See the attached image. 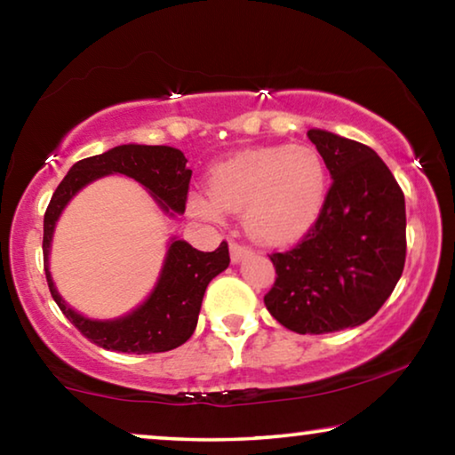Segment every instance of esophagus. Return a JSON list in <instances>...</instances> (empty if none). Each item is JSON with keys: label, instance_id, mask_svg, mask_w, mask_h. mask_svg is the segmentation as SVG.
<instances>
[{"label": "esophagus", "instance_id": "1", "mask_svg": "<svg viewBox=\"0 0 455 455\" xmlns=\"http://www.w3.org/2000/svg\"><path fill=\"white\" fill-rule=\"evenodd\" d=\"M251 246H246V244H238V243H230V259H233V263H241V260L244 259V257H249L251 255Z\"/></svg>", "mask_w": 455, "mask_h": 455}]
</instances>
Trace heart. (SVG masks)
Returning <instances> with one entry per match:
<instances>
[{
	"instance_id": "obj_1",
	"label": "heart",
	"mask_w": 455,
	"mask_h": 455,
	"mask_svg": "<svg viewBox=\"0 0 455 455\" xmlns=\"http://www.w3.org/2000/svg\"><path fill=\"white\" fill-rule=\"evenodd\" d=\"M327 187V166L311 146H267L214 166L211 192L190 195L188 206L206 220L243 211V225L255 241L287 244L319 219Z\"/></svg>"
}]
</instances>
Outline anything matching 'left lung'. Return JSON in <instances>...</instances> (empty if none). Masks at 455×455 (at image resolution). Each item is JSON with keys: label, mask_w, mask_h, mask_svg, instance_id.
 <instances>
[{"label": "left lung", "mask_w": 455, "mask_h": 455, "mask_svg": "<svg viewBox=\"0 0 455 455\" xmlns=\"http://www.w3.org/2000/svg\"><path fill=\"white\" fill-rule=\"evenodd\" d=\"M333 182L315 225L291 251L273 252L268 313L295 333L357 327L394 292L405 265V198L369 146L309 130Z\"/></svg>", "instance_id": "8db88e82"}]
</instances>
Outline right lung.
Masks as SVG:
<instances>
[{"instance_id":"1","label":"right lung","mask_w":455,"mask_h":455,"mask_svg":"<svg viewBox=\"0 0 455 455\" xmlns=\"http://www.w3.org/2000/svg\"><path fill=\"white\" fill-rule=\"evenodd\" d=\"M126 174L144 184L168 212H184L188 198L192 171L184 154L171 146L124 144L98 156L76 163L66 179L58 184L44 214V268L48 287L66 319L98 347L120 353H163L180 347L195 333L204 291L230 263L228 244L222 241L217 251L203 252L188 243L174 241L160 275V281L148 301L126 317L114 321H92L82 317L64 303L48 271L50 243L60 212L76 192L104 174Z\"/></svg>"}]
</instances>
